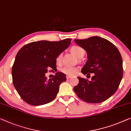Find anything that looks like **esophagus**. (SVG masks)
Returning <instances> with one entry per match:
<instances>
[{
	"label": "esophagus",
	"mask_w": 131,
	"mask_h": 131,
	"mask_svg": "<svg viewBox=\"0 0 131 131\" xmlns=\"http://www.w3.org/2000/svg\"><path fill=\"white\" fill-rule=\"evenodd\" d=\"M71 78V77H70V76H66V79H69Z\"/></svg>",
	"instance_id": "obj_1"
}]
</instances>
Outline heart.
Here are the masks:
<instances>
[{"instance_id":"1","label":"heart","mask_w":131,"mask_h":131,"mask_svg":"<svg viewBox=\"0 0 131 131\" xmlns=\"http://www.w3.org/2000/svg\"><path fill=\"white\" fill-rule=\"evenodd\" d=\"M71 51L72 53L75 54L78 58H82L85 54V50L79 46H73L71 49ZM62 54L60 53L58 54L56 57V62L57 63H60L62 61ZM62 72L66 74L68 76H74L77 75L78 71H79V68L77 67H73V66H64L61 69Z\"/></svg>"}]
</instances>
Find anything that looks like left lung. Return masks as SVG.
Instances as JSON below:
<instances>
[{
	"label": "left lung",
	"instance_id": "left-lung-1",
	"mask_svg": "<svg viewBox=\"0 0 131 131\" xmlns=\"http://www.w3.org/2000/svg\"><path fill=\"white\" fill-rule=\"evenodd\" d=\"M75 42L87 52L88 60L82 73L94 75L91 81L78 77L79 83L73 90L85 102H104L116 92L122 80L123 66L120 52L110 41L99 36L75 39Z\"/></svg>",
	"mask_w": 131,
	"mask_h": 131
}]
</instances>
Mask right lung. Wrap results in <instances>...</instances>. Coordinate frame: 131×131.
I'll use <instances>...</instances> for the list:
<instances>
[{"instance_id": "obj_1", "label": "right lung", "mask_w": 131, "mask_h": 131, "mask_svg": "<svg viewBox=\"0 0 131 131\" xmlns=\"http://www.w3.org/2000/svg\"><path fill=\"white\" fill-rule=\"evenodd\" d=\"M71 42V39L50 42L40 40L23 46L16 56L12 66L13 83L23 101L34 106L49 103L55 98L66 75L56 72L47 80L48 69H56V59Z\"/></svg>"}]
</instances>
